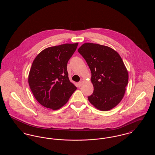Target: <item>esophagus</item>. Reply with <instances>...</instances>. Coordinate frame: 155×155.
Returning <instances> with one entry per match:
<instances>
[{
    "instance_id": "obj_1",
    "label": "esophagus",
    "mask_w": 155,
    "mask_h": 155,
    "mask_svg": "<svg viewBox=\"0 0 155 155\" xmlns=\"http://www.w3.org/2000/svg\"><path fill=\"white\" fill-rule=\"evenodd\" d=\"M82 83H83V81H80L78 83L79 87H81V85H82Z\"/></svg>"
}]
</instances>
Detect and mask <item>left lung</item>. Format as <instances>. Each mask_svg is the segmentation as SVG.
Returning <instances> with one entry per match:
<instances>
[{"label": "left lung", "mask_w": 155, "mask_h": 155, "mask_svg": "<svg viewBox=\"0 0 155 155\" xmlns=\"http://www.w3.org/2000/svg\"><path fill=\"white\" fill-rule=\"evenodd\" d=\"M91 71L94 92L88 97L98 110L108 111L123 98L128 73L117 52L109 46L85 43L78 49Z\"/></svg>", "instance_id": "8db88e82"}]
</instances>
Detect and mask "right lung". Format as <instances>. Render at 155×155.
Returning a JSON list of instances; mask_svg holds the SVG:
<instances>
[{"label":"right lung","mask_w":155,"mask_h":155,"mask_svg":"<svg viewBox=\"0 0 155 155\" xmlns=\"http://www.w3.org/2000/svg\"><path fill=\"white\" fill-rule=\"evenodd\" d=\"M78 44H66L46 48L34 59L28 83L37 101L45 107L59 109L77 89L69 80L67 66Z\"/></svg>","instance_id":"obj_1"}]
</instances>
